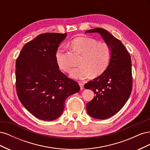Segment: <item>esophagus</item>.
Wrapping results in <instances>:
<instances>
[{"label": "esophagus", "instance_id": "1", "mask_svg": "<svg viewBox=\"0 0 150 150\" xmlns=\"http://www.w3.org/2000/svg\"><path fill=\"white\" fill-rule=\"evenodd\" d=\"M79 84L81 88V89L83 90L84 89V84L82 82H79Z\"/></svg>", "mask_w": 150, "mask_h": 150}]
</instances>
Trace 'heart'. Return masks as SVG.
<instances>
[{
  "mask_svg": "<svg viewBox=\"0 0 150 150\" xmlns=\"http://www.w3.org/2000/svg\"><path fill=\"white\" fill-rule=\"evenodd\" d=\"M71 46L82 54L79 66L71 71L70 77L74 79L83 80L91 74L96 76L106 69L111 57V49L105 42H97L94 39L78 37L71 40ZM58 67L62 71L69 72L71 65L65 59L64 50L59 47L55 54Z\"/></svg>",
  "mask_w": 150,
  "mask_h": 150,
  "instance_id": "obj_1",
  "label": "heart"
}]
</instances>
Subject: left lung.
Masks as SVG:
<instances>
[{
    "label": "left lung",
    "instance_id": "left-lung-1",
    "mask_svg": "<svg viewBox=\"0 0 150 150\" xmlns=\"http://www.w3.org/2000/svg\"><path fill=\"white\" fill-rule=\"evenodd\" d=\"M97 33L111 49L110 63L103 73L85 84L84 88L92 89L95 96L86 104L88 115L94 118L105 120L124 106L132 90L131 56L120 40L106 30L95 28L86 33Z\"/></svg>",
    "mask_w": 150,
    "mask_h": 150
}]
</instances>
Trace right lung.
<instances>
[{"label": "right lung", "mask_w": 150, "mask_h": 150, "mask_svg": "<svg viewBox=\"0 0 150 150\" xmlns=\"http://www.w3.org/2000/svg\"><path fill=\"white\" fill-rule=\"evenodd\" d=\"M67 34L45 33L22 47L16 60L18 98L35 117L44 121L58 118L66 99L79 91L76 81L59 71L55 54Z\"/></svg>", "instance_id": "right-lung-1"}]
</instances>
